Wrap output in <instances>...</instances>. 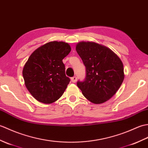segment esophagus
Wrapping results in <instances>:
<instances>
[{"label": "esophagus", "mask_w": 148, "mask_h": 148, "mask_svg": "<svg viewBox=\"0 0 148 148\" xmlns=\"http://www.w3.org/2000/svg\"><path fill=\"white\" fill-rule=\"evenodd\" d=\"M77 80V77H73L71 78V81L73 83H75V82H76Z\"/></svg>", "instance_id": "34e87169"}]
</instances>
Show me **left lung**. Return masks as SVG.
Listing matches in <instances>:
<instances>
[{"label": "left lung", "instance_id": "obj_1", "mask_svg": "<svg viewBox=\"0 0 148 148\" xmlns=\"http://www.w3.org/2000/svg\"><path fill=\"white\" fill-rule=\"evenodd\" d=\"M76 51L86 67V78L77 86L91 103L102 104L111 99L122 84L123 64L111 50L94 42H78Z\"/></svg>", "mask_w": 148, "mask_h": 148}]
</instances>
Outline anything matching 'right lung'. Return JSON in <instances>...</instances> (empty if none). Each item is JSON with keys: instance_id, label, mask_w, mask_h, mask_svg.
<instances>
[{"instance_id": "right-lung-1", "label": "right lung", "mask_w": 148, "mask_h": 148, "mask_svg": "<svg viewBox=\"0 0 148 148\" xmlns=\"http://www.w3.org/2000/svg\"><path fill=\"white\" fill-rule=\"evenodd\" d=\"M64 42L52 41L32 52L23 69L25 86L35 99L51 104L63 94L70 78L65 75L63 59L71 51Z\"/></svg>"}]
</instances>
